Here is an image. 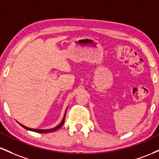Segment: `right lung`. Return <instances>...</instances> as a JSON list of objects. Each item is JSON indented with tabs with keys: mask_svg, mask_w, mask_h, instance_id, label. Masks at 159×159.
<instances>
[{
	"mask_svg": "<svg viewBox=\"0 0 159 159\" xmlns=\"http://www.w3.org/2000/svg\"><path fill=\"white\" fill-rule=\"evenodd\" d=\"M65 116H66V113L64 114V116H63V119L62 120V122L61 123L59 124V125H57V126L53 128V129H31V128H28V127H26L25 126V125H21V123H19L20 125H21L23 128H25V129H27V130H29V131H32V132H38V133H49V132H55V131L57 130V129H61L62 127V125H63V123H64V121H65Z\"/></svg>",
	"mask_w": 159,
	"mask_h": 159,
	"instance_id": "1",
	"label": "right lung"
}]
</instances>
